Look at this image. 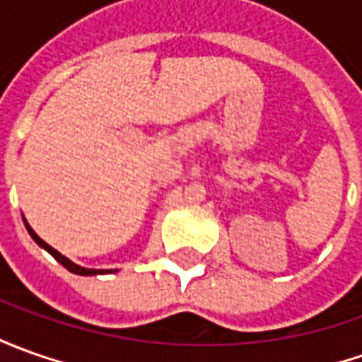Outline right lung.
<instances>
[{
  "mask_svg": "<svg viewBox=\"0 0 362 362\" xmlns=\"http://www.w3.org/2000/svg\"><path fill=\"white\" fill-rule=\"evenodd\" d=\"M23 223H25V228H27V233L31 234V238H33L35 243L39 244L41 248H45V250L51 254L54 260L59 262V264H62V266H64V268H66V270H69V272H72V274H78V276H96V274H112V270H94V268H82V266H78V264H74V262L69 260L66 256H62L61 252H57V250H54L52 246H49V244L45 243L43 238H39V236H37V233H35L33 228L29 226V223H27L25 218H23ZM114 272H118V270H114Z\"/></svg>",
  "mask_w": 362,
  "mask_h": 362,
  "instance_id": "1",
  "label": "right lung"
}]
</instances>
